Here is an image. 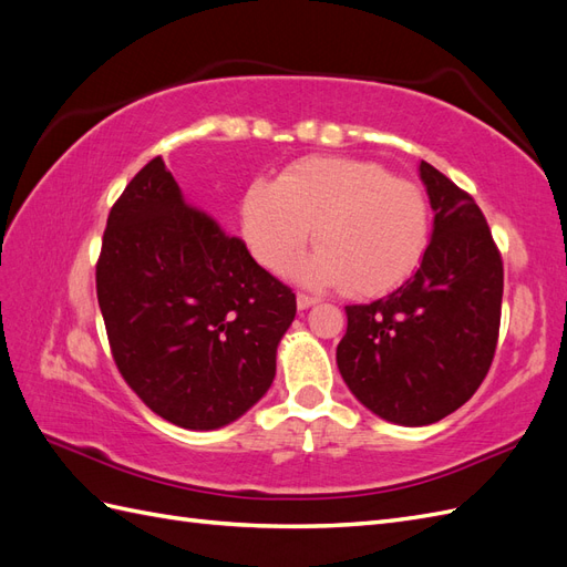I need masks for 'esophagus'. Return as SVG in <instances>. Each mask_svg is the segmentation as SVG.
Here are the masks:
<instances>
[{
  "label": "esophagus",
  "instance_id": "34e87169",
  "mask_svg": "<svg viewBox=\"0 0 567 567\" xmlns=\"http://www.w3.org/2000/svg\"><path fill=\"white\" fill-rule=\"evenodd\" d=\"M296 300H298V307H300V310H307V307H312V305H317V302H319L315 296H307V293H298V296H296Z\"/></svg>",
  "mask_w": 567,
  "mask_h": 567
}]
</instances>
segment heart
Listing matches in <instances>:
<instances>
[{
  "mask_svg": "<svg viewBox=\"0 0 567 567\" xmlns=\"http://www.w3.org/2000/svg\"><path fill=\"white\" fill-rule=\"evenodd\" d=\"M312 255L290 271L307 284L342 286L352 296H381L406 281L431 241L423 188L392 177L379 163L315 156L269 184L252 182L241 200V231L257 262L279 269L311 227Z\"/></svg>",
  "mask_w": 567,
  "mask_h": 567,
  "instance_id": "b5f03b06",
  "label": "heart"
}]
</instances>
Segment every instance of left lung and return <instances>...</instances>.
Masks as SVG:
<instances>
[{
	"mask_svg": "<svg viewBox=\"0 0 567 567\" xmlns=\"http://www.w3.org/2000/svg\"><path fill=\"white\" fill-rule=\"evenodd\" d=\"M433 238L414 277L369 305H348L336 359L375 416L427 425L466 404L499 340L504 262L471 194L421 161Z\"/></svg>",
	"mask_w": 567,
	"mask_h": 567,
	"instance_id": "left-lung-1",
	"label": "left lung"
}]
</instances>
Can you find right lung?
Here are the masks:
<instances>
[{"instance_id":"obj_1","label":"right lung","mask_w":567,"mask_h":567,"mask_svg":"<svg viewBox=\"0 0 567 567\" xmlns=\"http://www.w3.org/2000/svg\"><path fill=\"white\" fill-rule=\"evenodd\" d=\"M96 298L125 383L165 421L215 431L269 390L296 293L188 205L163 158L109 213Z\"/></svg>"}]
</instances>
